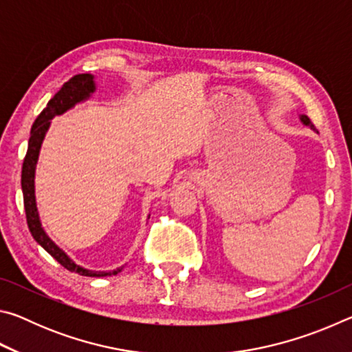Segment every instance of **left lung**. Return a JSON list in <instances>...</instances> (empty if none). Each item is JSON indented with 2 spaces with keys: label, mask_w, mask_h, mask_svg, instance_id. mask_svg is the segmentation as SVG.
<instances>
[{
  "label": "left lung",
  "mask_w": 352,
  "mask_h": 352,
  "mask_svg": "<svg viewBox=\"0 0 352 352\" xmlns=\"http://www.w3.org/2000/svg\"><path fill=\"white\" fill-rule=\"evenodd\" d=\"M300 121L305 124V126H307L311 130H314V132H317V129L314 127V124L311 122V119H309L306 115H300Z\"/></svg>",
  "instance_id": "left-lung-1"
}]
</instances>
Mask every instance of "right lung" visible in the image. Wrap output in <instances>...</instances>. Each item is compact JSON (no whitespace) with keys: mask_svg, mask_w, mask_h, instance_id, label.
I'll list each match as a JSON object with an SVG mask.
<instances>
[{"mask_svg":"<svg viewBox=\"0 0 352 352\" xmlns=\"http://www.w3.org/2000/svg\"><path fill=\"white\" fill-rule=\"evenodd\" d=\"M96 79H94V76L90 73L77 74L74 77H71L68 82L63 83V87L56 93V96L47 102L46 109L40 113L37 119H35L34 126L31 129V138H29L28 152L21 170V189L23 199H25L28 226L35 242L43 247L46 252L50 253L58 264H62L67 270L79 273L82 276L91 278L118 275V273L124 269V265L110 272L85 269V267L79 265L76 261L71 259L67 252L58 247L57 243L47 236L46 230L43 228V225H41V219L37 208V199H35V169H37L41 144H43L45 136L51 127V119H54L56 116L63 115V113H67L68 110L74 109L77 104L85 102V100L90 99L93 94L96 93ZM148 217H151V214H148L147 219Z\"/></svg>","mask_w":352,"mask_h":352,"instance_id":"right-lung-1","label":"right lung"}]
</instances>
